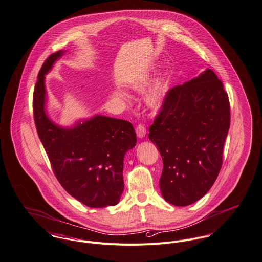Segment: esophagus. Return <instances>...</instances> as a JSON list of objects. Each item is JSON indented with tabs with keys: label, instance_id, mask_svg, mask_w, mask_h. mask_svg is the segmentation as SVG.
<instances>
[{
	"label": "esophagus",
	"instance_id": "1",
	"mask_svg": "<svg viewBox=\"0 0 262 262\" xmlns=\"http://www.w3.org/2000/svg\"><path fill=\"white\" fill-rule=\"evenodd\" d=\"M136 133H137V136L139 138H144L146 136L147 130H146V127L143 124H138L136 126Z\"/></svg>",
	"mask_w": 262,
	"mask_h": 262
}]
</instances>
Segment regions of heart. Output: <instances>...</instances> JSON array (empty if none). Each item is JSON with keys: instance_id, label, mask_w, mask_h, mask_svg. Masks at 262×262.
I'll list each match as a JSON object with an SVG mask.
<instances>
[{"instance_id": "b5f03b06", "label": "heart", "mask_w": 262, "mask_h": 262, "mask_svg": "<svg viewBox=\"0 0 262 262\" xmlns=\"http://www.w3.org/2000/svg\"><path fill=\"white\" fill-rule=\"evenodd\" d=\"M150 80H151V78H150L149 75L142 76L141 78L137 79L136 81H134L132 83V88L135 89V90H138V91H142L148 85ZM167 92H168V82H167V80L161 79V80L157 81L146 95L147 105L152 109H158L163 104ZM115 95L120 97V98H125L126 97V95L121 91L116 92Z\"/></svg>"}]
</instances>
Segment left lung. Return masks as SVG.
Here are the masks:
<instances>
[{
	"instance_id": "8db88e82",
	"label": "left lung",
	"mask_w": 262,
	"mask_h": 262,
	"mask_svg": "<svg viewBox=\"0 0 262 262\" xmlns=\"http://www.w3.org/2000/svg\"><path fill=\"white\" fill-rule=\"evenodd\" d=\"M230 123L228 93L211 69L167 92L149 128L162 157L159 186L167 202L187 206L210 190L223 165Z\"/></svg>"
}]
</instances>
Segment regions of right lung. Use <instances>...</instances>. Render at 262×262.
Masks as SVG:
<instances>
[{
    "instance_id": "obj_1",
    "label": "right lung",
    "mask_w": 262,
    "mask_h": 262,
    "mask_svg": "<svg viewBox=\"0 0 262 262\" xmlns=\"http://www.w3.org/2000/svg\"><path fill=\"white\" fill-rule=\"evenodd\" d=\"M62 51L43 62L33 91V118L55 177L65 191L89 207L114 206L122 194L123 157L137 144L130 122L97 115L73 128L54 124L46 114L45 74Z\"/></svg>"
}]
</instances>
